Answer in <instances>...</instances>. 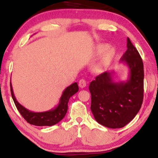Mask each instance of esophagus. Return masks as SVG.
Instances as JSON below:
<instances>
[{"label":"esophagus","instance_id":"1","mask_svg":"<svg viewBox=\"0 0 158 158\" xmlns=\"http://www.w3.org/2000/svg\"><path fill=\"white\" fill-rule=\"evenodd\" d=\"M79 87L81 88H85V86H86V81H85V80L83 79H80L79 81Z\"/></svg>","mask_w":158,"mask_h":158}]
</instances>
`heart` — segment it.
Listing matches in <instances>:
<instances>
[{
  "instance_id": "obj_1",
  "label": "heart",
  "mask_w": 158,
  "mask_h": 158,
  "mask_svg": "<svg viewBox=\"0 0 158 158\" xmlns=\"http://www.w3.org/2000/svg\"><path fill=\"white\" fill-rule=\"evenodd\" d=\"M105 48H106V46H101L99 51L102 52ZM114 55H115V50L112 47L107 48L103 52V56H102L99 62L96 65L94 70L97 72H101L112 61Z\"/></svg>"
}]
</instances>
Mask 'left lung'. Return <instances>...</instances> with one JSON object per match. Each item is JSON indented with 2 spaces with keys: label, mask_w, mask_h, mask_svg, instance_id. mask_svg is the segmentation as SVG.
<instances>
[{
  "label": "left lung",
  "mask_w": 158,
  "mask_h": 158,
  "mask_svg": "<svg viewBox=\"0 0 158 158\" xmlns=\"http://www.w3.org/2000/svg\"><path fill=\"white\" fill-rule=\"evenodd\" d=\"M127 49L120 58L129 69L125 82H114L112 74L105 72L89 85L90 109L95 120L108 128H122L131 121L143 101L144 67L140 54L129 38Z\"/></svg>",
  "instance_id": "left-lung-1"
}]
</instances>
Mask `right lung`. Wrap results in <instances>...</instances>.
Listing matches in <instances>:
<instances>
[{
	"label": "right lung",
	"mask_w": 158,
	"mask_h": 158,
	"mask_svg": "<svg viewBox=\"0 0 158 158\" xmlns=\"http://www.w3.org/2000/svg\"><path fill=\"white\" fill-rule=\"evenodd\" d=\"M11 94L14 103L22 116L31 125L35 126H52L62 120L68 111V103L70 98L79 90L77 83H74L64 91L60 99L58 106L51 110L43 112H33L26 109L17 101L14 94L11 83H10Z\"/></svg>",
	"instance_id": "obj_1"
}]
</instances>
